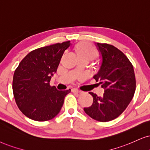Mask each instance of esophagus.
<instances>
[{
	"mask_svg": "<svg viewBox=\"0 0 150 150\" xmlns=\"http://www.w3.org/2000/svg\"><path fill=\"white\" fill-rule=\"evenodd\" d=\"M72 91H73V93H81V91L78 90L77 88H73L72 89Z\"/></svg>",
	"mask_w": 150,
	"mask_h": 150,
	"instance_id": "34e87169",
	"label": "esophagus"
}]
</instances>
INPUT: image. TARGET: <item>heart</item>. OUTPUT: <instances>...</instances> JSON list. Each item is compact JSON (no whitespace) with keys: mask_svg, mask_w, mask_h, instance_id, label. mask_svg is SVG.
Segmentation results:
<instances>
[{"mask_svg":"<svg viewBox=\"0 0 150 150\" xmlns=\"http://www.w3.org/2000/svg\"><path fill=\"white\" fill-rule=\"evenodd\" d=\"M76 52L78 57H86L89 59L94 58L96 55V51L95 48L86 42L79 43L76 47Z\"/></svg>","mask_w":150,"mask_h":150,"instance_id":"obj_1","label":"heart"}]
</instances>
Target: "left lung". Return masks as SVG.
<instances>
[{
	"label": "left lung",
	"instance_id": "left-lung-1",
	"mask_svg": "<svg viewBox=\"0 0 150 150\" xmlns=\"http://www.w3.org/2000/svg\"><path fill=\"white\" fill-rule=\"evenodd\" d=\"M100 55V69L93 76L105 93L102 97L89 92L92 105L84 108L94 120L108 122L116 118L132 101L136 90L134 68L128 58L117 48L107 43H96Z\"/></svg>",
	"mask_w": 150,
	"mask_h": 150
}]
</instances>
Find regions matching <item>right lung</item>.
Returning a JSON list of instances; mask_svg holds the SVG:
<instances>
[{
    "instance_id": "right-lung-1",
    "label": "right lung",
    "mask_w": 150,
    "mask_h": 150,
    "mask_svg": "<svg viewBox=\"0 0 150 150\" xmlns=\"http://www.w3.org/2000/svg\"><path fill=\"white\" fill-rule=\"evenodd\" d=\"M71 45L69 41L36 49L20 62L14 71L12 89L16 105L25 116L43 122L59 113L71 89L58 91L50 86V81Z\"/></svg>"
}]
</instances>
